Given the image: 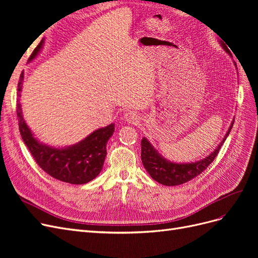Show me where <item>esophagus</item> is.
I'll return each mask as SVG.
<instances>
[{"label":"esophagus","mask_w":258,"mask_h":258,"mask_svg":"<svg viewBox=\"0 0 258 258\" xmlns=\"http://www.w3.org/2000/svg\"><path fill=\"white\" fill-rule=\"evenodd\" d=\"M122 120L126 121L128 123H138L139 120H140V117L138 116V114L134 111H129V112H126L123 114L122 116Z\"/></svg>","instance_id":"obj_1"}]
</instances>
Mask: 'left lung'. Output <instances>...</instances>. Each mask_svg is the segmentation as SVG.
Masks as SVG:
<instances>
[{"instance_id":"8db88e82","label":"left lung","mask_w":258,"mask_h":258,"mask_svg":"<svg viewBox=\"0 0 258 258\" xmlns=\"http://www.w3.org/2000/svg\"><path fill=\"white\" fill-rule=\"evenodd\" d=\"M220 42L222 48L227 52L229 56H231L229 49L227 48V46L224 44V42ZM233 63H235V67L237 69V64L235 61H233ZM233 121H235V119H232L225 137L223 138L220 144L215 147V150L213 152H211L207 157L192 162H174L168 160L167 158L163 157V156L153 146V144L144 137L141 141V159L145 170L156 182L166 186H176L190 181L194 177H196L197 175L204 172V171L209 167L210 163L214 160L216 155L220 152L222 145L229 136V132L233 126Z\"/></svg>"}]
</instances>
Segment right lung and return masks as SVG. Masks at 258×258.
<instances>
[{"label":"right lung","instance_id":"obj_1","mask_svg":"<svg viewBox=\"0 0 258 258\" xmlns=\"http://www.w3.org/2000/svg\"><path fill=\"white\" fill-rule=\"evenodd\" d=\"M45 38L36 46L28 62L33 61L43 49ZM23 72L18 83V97L21 96ZM19 131L23 142L33 158L46 173L70 184H86L97 177L103 168L106 156V144L115 131V123L92 131L85 139L73 145L52 146L41 142L23 118L20 100L17 103Z\"/></svg>","mask_w":258,"mask_h":258}]
</instances>
